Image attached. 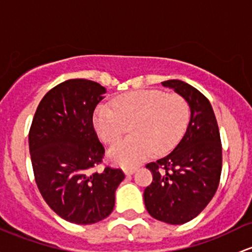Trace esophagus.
I'll use <instances>...</instances> for the list:
<instances>
[{"mask_svg":"<svg viewBox=\"0 0 252 252\" xmlns=\"http://www.w3.org/2000/svg\"><path fill=\"white\" fill-rule=\"evenodd\" d=\"M135 171H136V168H135V167H126V168H124V173H126V176L132 175V173H134Z\"/></svg>","mask_w":252,"mask_h":252,"instance_id":"1","label":"esophagus"}]
</instances>
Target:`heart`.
<instances>
[{
  "label": "heart",
  "instance_id": "1",
  "mask_svg": "<svg viewBox=\"0 0 252 252\" xmlns=\"http://www.w3.org/2000/svg\"><path fill=\"white\" fill-rule=\"evenodd\" d=\"M113 106L100 104L93 126L104 142H116L131 123V136L113 145L109 158L121 166H135L156 151L166 154L178 145L190 121V106L179 94L139 90L122 94Z\"/></svg>",
  "mask_w": 252,
  "mask_h": 252
}]
</instances>
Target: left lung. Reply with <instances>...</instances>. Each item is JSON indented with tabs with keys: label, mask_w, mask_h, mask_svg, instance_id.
Instances as JSON below:
<instances>
[{
	"label": "left lung",
	"mask_w": 252,
	"mask_h": 252,
	"mask_svg": "<svg viewBox=\"0 0 252 252\" xmlns=\"http://www.w3.org/2000/svg\"><path fill=\"white\" fill-rule=\"evenodd\" d=\"M182 95L190 106L183 139L162 159L146 167L153 182L143 192L147 212L154 219L182 225L197 217L219 187L222 148L219 126L208 99L181 80L161 82Z\"/></svg>",
	"instance_id": "8db88e82"
}]
</instances>
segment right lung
<instances>
[{
	"label": "right lung",
	"instance_id": "right-lung-1",
	"mask_svg": "<svg viewBox=\"0 0 252 252\" xmlns=\"http://www.w3.org/2000/svg\"><path fill=\"white\" fill-rule=\"evenodd\" d=\"M106 90L71 79L50 90L38 105L29 134L38 189L62 219L91 225L109 217L124 179L121 168L93 172L105 149L93 126V112Z\"/></svg>",
	"mask_w": 252,
	"mask_h": 252
}]
</instances>
